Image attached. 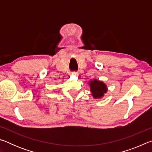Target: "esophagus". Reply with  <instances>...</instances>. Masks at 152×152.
Listing matches in <instances>:
<instances>
[{
	"mask_svg": "<svg viewBox=\"0 0 152 152\" xmlns=\"http://www.w3.org/2000/svg\"><path fill=\"white\" fill-rule=\"evenodd\" d=\"M71 75H72V76H78V73H77V72H72V73L71 74Z\"/></svg>",
	"mask_w": 152,
	"mask_h": 152,
	"instance_id": "esophagus-1",
	"label": "esophagus"
}]
</instances>
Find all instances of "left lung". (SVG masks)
Returning a JSON list of instances; mask_svg holds the SVG:
<instances>
[{"label":"left lung","instance_id":"obj_1","mask_svg":"<svg viewBox=\"0 0 152 152\" xmlns=\"http://www.w3.org/2000/svg\"><path fill=\"white\" fill-rule=\"evenodd\" d=\"M88 84L91 90V94L94 99H102L104 96V94L107 92L108 88L107 84L101 80L93 79L90 80Z\"/></svg>","mask_w":152,"mask_h":152}]
</instances>
